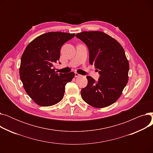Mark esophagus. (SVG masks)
<instances>
[{
  "label": "esophagus",
  "instance_id": "obj_1",
  "mask_svg": "<svg viewBox=\"0 0 153 153\" xmlns=\"http://www.w3.org/2000/svg\"><path fill=\"white\" fill-rule=\"evenodd\" d=\"M74 75H75V77H79V76H81V75L79 74L78 73H77V72H75V73H74Z\"/></svg>",
  "mask_w": 153,
  "mask_h": 153
}]
</instances>
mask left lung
<instances>
[{"mask_svg":"<svg viewBox=\"0 0 153 153\" xmlns=\"http://www.w3.org/2000/svg\"><path fill=\"white\" fill-rule=\"evenodd\" d=\"M76 36L87 45L89 63L100 75L97 81L86 77L88 83L81 89V97L92 107H108L118 99L128 81L129 63L123 48L102 31H82Z\"/></svg>","mask_w":153,"mask_h":153,"instance_id":"obj_1","label":"left lung"}]
</instances>
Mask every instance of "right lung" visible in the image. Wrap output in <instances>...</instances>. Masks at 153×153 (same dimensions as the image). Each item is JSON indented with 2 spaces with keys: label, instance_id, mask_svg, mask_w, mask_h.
<instances>
[{
  "label": "right lung",
  "instance_id": "add662e5",
  "mask_svg": "<svg viewBox=\"0 0 153 153\" xmlns=\"http://www.w3.org/2000/svg\"><path fill=\"white\" fill-rule=\"evenodd\" d=\"M74 36V33L48 32L33 39L24 51L20 79L27 94L38 105L48 107L59 102L66 84L74 77L72 72L58 74L52 69L60 58L62 46Z\"/></svg>",
  "mask_w": 153,
  "mask_h": 153
}]
</instances>
